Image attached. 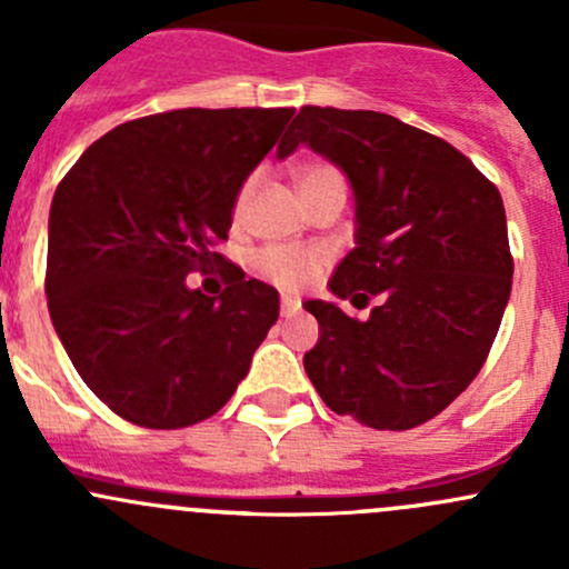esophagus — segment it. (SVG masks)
<instances>
[{
	"instance_id": "34e87169",
	"label": "esophagus",
	"mask_w": 569,
	"mask_h": 569,
	"mask_svg": "<svg viewBox=\"0 0 569 569\" xmlns=\"http://www.w3.org/2000/svg\"><path fill=\"white\" fill-rule=\"evenodd\" d=\"M297 311H300V300H297V297H283V300H280V313H283V317H295Z\"/></svg>"
}]
</instances>
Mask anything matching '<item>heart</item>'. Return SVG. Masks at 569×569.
I'll return each instance as SVG.
<instances>
[{
  "instance_id": "heart-1",
  "label": "heart",
  "mask_w": 569,
  "mask_h": 569,
  "mask_svg": "<svg viewBox=\"0 0 569 569\" xmlns=\"http://www.w3.org/2000/svg\"><path fill=\"white\" fill-rule=\"evenodd\" d=\"M256 187V178H248L242 183L237 194V203H233V214L242 217L248 209V200ZM297 187H300L302 200L311 198L313 192L325 187H343V178L332 164L325 162H308L297 168ZM327 267V256L317 248H286V244H272V248H263L252 256V269L261 274L263 280H269L272 286L283 291H300L308 283L319 278L321 269Z\"/></svg>"
}]
</instances>
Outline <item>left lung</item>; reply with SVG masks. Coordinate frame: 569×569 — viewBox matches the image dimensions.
I'll return each mask as SVG.
<instances>
[{
	"label": "left lung",
	"mask_w": 569,
	"mask_h": 569,
	"mask_svg": "<svg viewBox=\"0 0 569 569\" xmlns=\"http://www.w3.org/2000/svg\"><path fill=\"white\" fill-rule=\"evenodd\" d=\"M311 146L355 192V248L330 278L336 302L308 300L319 341L308 377L338 416L412 429L451 405L490 355L512 291L507 214L496 183L440 137L371 109L302 107L278 146Z\"/></svg>",
	"instance_id": "1"
}]
</instances>
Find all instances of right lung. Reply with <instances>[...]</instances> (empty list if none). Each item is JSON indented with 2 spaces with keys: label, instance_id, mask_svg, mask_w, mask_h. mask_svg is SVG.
<instances>
[{
  "label": "right lung",
  "instance_id": "add662e5",
  "mask_svg": "<svg viewBox=\"0 0 569 569\" xmlns=\"http://www.w3.org/2000/svg\"><path fill=\"white\" fill-rule=\"evenodd\" d=\"M295 109H173L96 140L57 187L46 297L73 369L146 429L214 416L278 321L272 286L226 263L206 297L187 274L222 263L237 194Z\"/></svg>",
  "mask_w": 569,
  "mask_h": 569
}]
</instances>
